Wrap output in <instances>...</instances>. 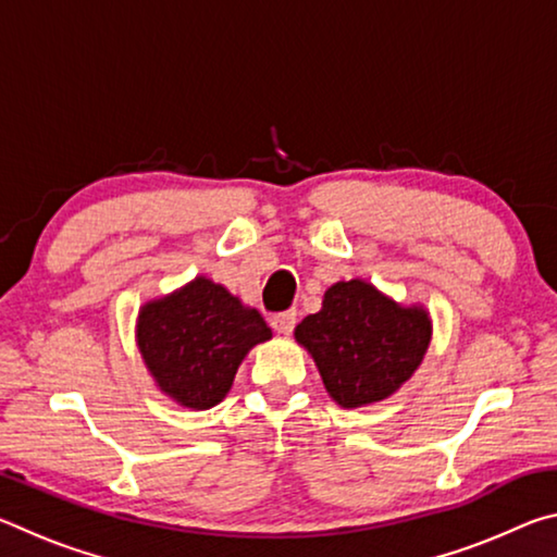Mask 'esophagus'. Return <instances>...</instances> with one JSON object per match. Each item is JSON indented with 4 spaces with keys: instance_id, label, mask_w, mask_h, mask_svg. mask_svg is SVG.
<instances>
[{
    "instance_id": "1",
    "label": "esophagus",
    "mask_w": 557,
    "mask_h": 557,
    "mask_svg": "<svg viewBox=\"0 0 557 557\" xmlns=\"http://www.w3.org/2000/svg\"><path fill=\"white\" fill-rule=\"evenodd\" d=\"M297 324V312L295 309H287V312H280L272 317V329L280 334H292V329Z\"/></svg>"
}]
</instances>
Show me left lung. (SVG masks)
<instances>
[{
  "label": "left lung",
  "mask_w": 557,
  "mask_h": 557,
  "mask_svg": "<svg viewBox=\"0 0 557 557\" xmlns=\"http://www.w3.org/2000/svg\"><path fill=\"white\" fill-rule=\"evenodd\" d=\"M295 338L317 361L344 408L388 398L418 369L430 344L425 309L400 307L363 280L326 289L322 312L301 319Z\"/></svg>",
  "instance_id": "obj_1"
}]
</instances>
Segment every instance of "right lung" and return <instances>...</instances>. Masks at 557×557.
<instances>
[{
    "mask_svg": "<svg viewBox=\"0 0 557 557\" xmlns=\"http://www.w3.org/2000/svg\"><path fill=\"white\" fill-rule=\"evenodd\" d=\"M270 336L258 309L206 277L149 301L137 324L139 351L157 385L194 410L221 403L245 354Z\"/></svg>",
    "mask_w": 557,
    "mask_h": 557,
    "instance_id": "add662e5",
    "label": "right lung"
}]
</instances>
